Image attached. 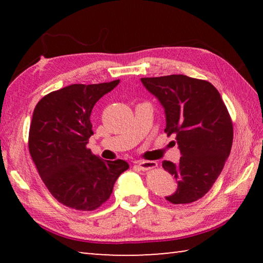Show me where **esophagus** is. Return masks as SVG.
Instances as JSON below:
<instances>
[{"label": "esophagus", "instance_id": "1", "mask_svg": "<svg viewBox=\"0 0 263 263\" xmlns=\"http://www.w3.org/2000/svg\"><path fill=\"white\" fill-rule=\"evenodd\" d=\"M137 166L139 167L141 171H148V169L155 168L158 164L155 161H146V160H141V161L137 162Z\"/></svg>", "mask_w": 263, "mask_h": 263}]
</instances>
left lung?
I'll list each match as a JSON object with an SVG mask.
<instances>
[{
	"mask_svg": "<svg viewBox=\"0 0 263 263\" xmlns=\"http://www.w3.org/2000/svg\"><path fill=\"white\" fill-rule=\"evenodd\" d=\"M145 88L166 114L167 136L175 135L182 157L162 162L176 179L177 190L166 199L188 204L202 198L215 183L229 158L233 124L220 94L205 80L186 75L142 78Z\"/></svg>",
	"mask_w": 263,
	"mask_h": 263,
	"instance_id": "8db88e82",
	"label": "left lung"
}]
</instances>
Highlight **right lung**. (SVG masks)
<instances>
[{
	"instance_id": "obj_1",
	"label": "right lung",
	"mask_w": 263,
	"mask_h": 263,
	"mask_svg": "<svg viewBox=\"0 0 263 263\" xmlns=\"http://www.w3.org/2000/svg\"><path fill=\"white\" fill-rule=\"evenodd\" d=\"M119 80L99 84H70L52 91L35 105L29 151L46 188L58 202L92 211L108 201L124 160L104 161L87 148L94 132L91 110Z\"/></svg>"
}]
</instances>
